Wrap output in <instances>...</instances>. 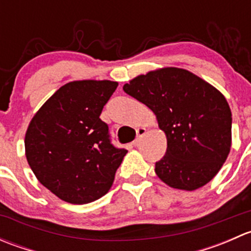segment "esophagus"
<instances>
[{"label": "esophagus", "instance_id": "esophagus-1", "mask_svg": "<svg viewBox=\"0 0 251 251\" xmlns=\"http://www.w3.org/2000/svg\"><path fill=\"white\" fill-rule=\"evenodd\" d=\"M146 132H147V130L144 127H140V128H137V138H136L135 141H133V146L135 147H137L138 144L141 143V140H142V137H143L144 135H146Z\"/></svg>", "mask_w": 251, "mask_h": 251}]
</instances>
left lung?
I'll return each mask as SVG.
<instances>
[{
	"label": "left lung",
	"instance_id": "8db88e82",
	"mask_svg": "<svg viewBox=\"0 0 251 251\" xmlns=\"http://www.w3.org/2000/svg\"><path fill=\"white\" fill-rule=\"evenodd\" d=\"M123 88L155 114L165 133L166 154L155 163L164 183L196 191L216 176L232 146V113L216 87L188 70L166 67L138 75Z\"/></svg>",
	"mask_w": 251,
	"mask_h": 251
}]
</instances>
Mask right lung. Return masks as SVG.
I'll list each match as a JSON object with an SVG mask.
<instances>
[{
    "mask_svg": "<svg viewBox=\"0 0 251 251\" xmlns=\"http://www.w3.org/2000/svg\"><path fill=\"white\" fill-rule=\"evenodd\" d=\"M119 83L77 80L55 91L25 132V156L40 183L70 204L102 198L113 186L126 149L110 143L100 119Z\"/></svg>",
    "mask_w": 251,
    "mask_h": 251,
    "instance_id": "1",
    "label": "right lung"
}]
</instances>
